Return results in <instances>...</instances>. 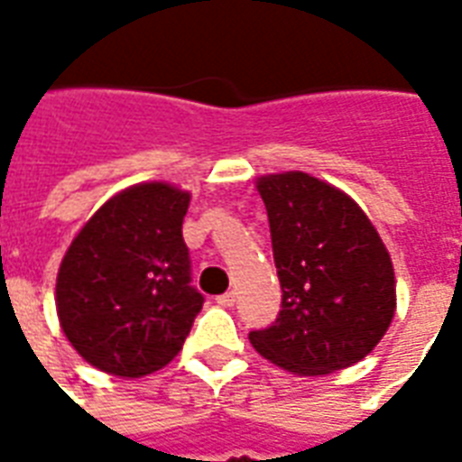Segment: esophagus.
Returning a JSON list of instances; mask_svg holds the SVG:
<instances>
[{"label": "esophagus", "instance_id": "1", "mask_svg": "<svg viewBox=\"0 0 462 462\" xmlns=\"http://www.w3.org/2000/svg\"><path fill=\"white\" fill-rule=\"evenodd\" d=\"M217 300V304H223V307H232V304H235V292H223V295H217L216 297Z\"/></svg>", "mask_w": 462, "mask_h": 462}]
</instances>
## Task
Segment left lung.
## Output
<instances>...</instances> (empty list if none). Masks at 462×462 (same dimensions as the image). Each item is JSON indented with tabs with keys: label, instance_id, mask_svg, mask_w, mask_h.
Here are the masks:
<instances>
[{
	"label": "left lung",
	"instance_id": "1",
	"mask_svg": "<svg viewBox=\"0 0 462 462\" xmlns=\"http://www.w3.org/2000/svg\"><path fill=\"white\" fill-rule=\"evenodd\" d=\"M282 302L249 333L259 355L302 376L355 365L376 347L395 311L393 263L365 210L307 172L259 180Z\"/></svg>",
	"mask_w": 462,
	"mask_h": 462
}]
</instances>
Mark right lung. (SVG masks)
Masks as SVG:
<instances>
[{"mask_svg": "<svg viewBox=\"0 0 462 462\" xmlns=\"http://www.w3.org/2000/svg\"><path fill=\"white\" fill-rule=\"evenodd\" d=\"M187 208L181 189L136 184L97 208L64 254L61 330L97 369L139 379L181 350L203 307L181 237Z\"/></svg>", "mask_w": 462, "mask_h": 462, "instance_id": "right-lung-1", "label": "right lung"}]
</instances>
